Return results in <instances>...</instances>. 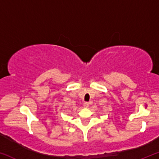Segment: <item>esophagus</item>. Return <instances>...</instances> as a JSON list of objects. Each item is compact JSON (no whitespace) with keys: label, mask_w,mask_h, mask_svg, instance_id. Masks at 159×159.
Masks as SVG:
<instances>
[{"label":"esophagus","mask_w":159,"mask_h":159,"mask_svg":"<svg viewBox=\"0 0 159 159\" xmlns=\"http://www.w3.org/2000/svg\"><path fill=\"white\" fill-rule=\"evenodd\" d=\"M89 102H84V104H83V105L85 107V108H88V107H89Z\"/></svg>","instance_id":"obj_1"}]
</instances>
